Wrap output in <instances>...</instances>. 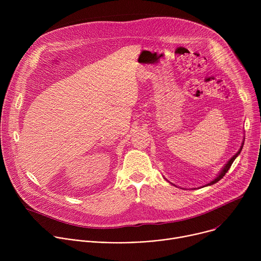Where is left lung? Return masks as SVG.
<instances>
[{
  "mask_svg": "<svg viewBox=\"0 0 261 261\" xmlns=\"http://www.w3.org/2000/svg\"><path fill=\"white\" fill-rule=\"evenodd\" d=\"M243 145H244V140H243V142H242V145H241V147H240V150L238 151V153H237V154H236L233 157H231V158L228 160V162H227V163H226L224 166L222 167V169H221V171L218 173V175H217V176H216V177H215L213 180H211L210 182L205 184L204 186H202V187H199V188H203V187H206V186H212V185L216 184L217 181H219V180H220V179H221L223 176H224V175H225V173H226V172L228 171V169L230 168V166H231V164L233 163V161L236 160V158H237V157H238V156L241 154V152H242V148H243ZM164 178H165V177H164ZM165 179H166V178H165ZM166 180H167L168 182H170L168 179H166ZM170 184H172V182H170ZM172 185H173V186H175V187H177L176 185H174V184H172ZM199 188H198V189H199ZM181 189H184V188H181ZM194 189H196V188H194Z\"/></svg>",
  "mask_w": 261,
  "mask_h": 261,
  "instance_id": "left-lung-1",
  "label": "left lung"
}]
</instances>
